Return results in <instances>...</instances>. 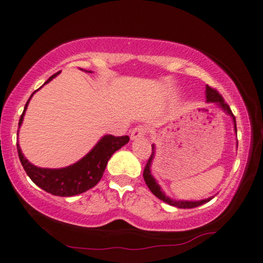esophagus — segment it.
<instances>
[{
    "label": "esophagus",
    "mask_w": 263,
    "mask_h": 263,
    "mask_svg": "<svg viewBox=\"0 0 263 263\" xmlns=\"http://www.w3.org/2000/svg\"><path fill=\"white\" fill-rule=\"evenodd\" d=\"M147 134H148L147 126H143V125L136 126V127L132 129V132H131V139H134L135 141V139L144 137Z\"/></svg>",
    "instance_id": "obj_1"
}]
</instances>
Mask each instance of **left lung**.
<instances>
[{
  "instance_id": "obj_1",
  "label": "left lung",
  "mask_w": 263,
  "mask_h": 263,
  "mask_svg": "<svg viewBox=\"0 0 263 263\" xmlns=\"http://www.w3.org/2000/svg\"><path fill=\"white\" fill-rule=\"evenodd\" d=\"M206 101L212 102V103H217V104L220 105V107L223 109V110L227 112V114H229L232 116V118H233L234 129H235V132H237V122H235V116L233 115V112H232L231 108H229V105L224 102L223 97H222L220 93H218L217 89L210 87L209 85L206 86ZM153 158H154V145H152V154H151V156H149L147 164H145L144 170H143V177H144V181H145V183H147L148 188L151 189V192L155 195V197H158L159 199H160V200L167 202V204H170L172 206H176V208H178V209L198 208V206H200L202 204H205V202L211 200L212 197L209 198V199H205V200H200V201H183V200L177 201V200H172V199L166 197V195L164 194V192L161 191L160 185L156 183L154 177H153L152 174H151V164H152Z\"/></svg>"
}]
</instances>
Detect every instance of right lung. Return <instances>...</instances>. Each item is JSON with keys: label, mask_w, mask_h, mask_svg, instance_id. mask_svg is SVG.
<instances>
[{"label": "right lung", "mask_w": 263, "mask_h": 263, "mask_svg": "<svg viewBox=\"0 0 263 263\" xmlns=\"http://www.w3.org/2000/svg\"><path fill=\"white\" fill-rule=\"evenodd\" d=\"M58 74L59 71L52 75L45 84L51 81ZM32 95L30 96V98L32 97ZM30 98L26 102L24 111H23L21 119H19V126L23 122V118H24ZM128 141V136H121V137H115V136L111 135L104 136L96 144V147L87 155L84 156L81 160L74 165L63 168L37 167V166L30 164L24 158L18 143H16V149H18L19 160H21L26 175L31 178V181L36 185H39L40 188L47 193L57 195V197H72V195L81 194V193L95 187L101 181L103 172L107 167L108 160L110 159V156L116 151H119L122 145H125Z\"/></svg>", "instance_id": "add662e5"}]
</instances>
